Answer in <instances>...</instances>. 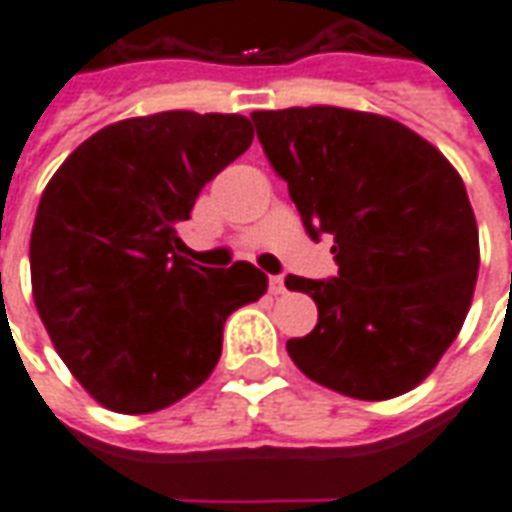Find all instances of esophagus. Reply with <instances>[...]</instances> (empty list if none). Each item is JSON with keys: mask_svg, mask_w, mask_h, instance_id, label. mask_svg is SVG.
<instances>
[{"mask_svg": "<svg viewBox=\"0 0 512 512\" xmlns=\"http://www.w3.org/2000/svg\"><path fill=\"white\" fill-rule=\"evenodd\" d=\"M268 288H271V293H274V296H279V293H285V279H282V277H271V279H268Z\"/></svg>", "mask_w": 512, "mask_h": 512, "instance_id": "34e87169", "label": "esophagus"}]
</instances>
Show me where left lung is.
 Returning a JSON list of instances; mask_svg holds the SVG:
<instances>
[{
    "label": "left lung",
    "mask_w": 512,
    "mask_h": 512,
    "mask_svg": "<svg viewBox=\"0 0 512 512\" xmlns=\"http://www.w3.org/2000/svg\"><path fill=\"white\" fill-rule=\"evenodd\" d=\"M268 164L312 238L334 235V279L290 274L318 304L288 354L315 384L389 400L422 384L472 307L480 238L458 169L392 117L343 106L252 112Z\"/></svg>",
    "instance_id": "obj_1"
}]
</instances>
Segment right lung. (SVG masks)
Segmentation results:
<instances>
[{"label":"right lung","mask_w":512,"mask_h":512,"mask_svg":"<svg viewBox=\"0 0 512 512\" xmlns=\"http://www.w3.org/2000/svg\"><path fill=\"white\" fill-rule=\"evenodd\" d=\"M244 115L158 112L84 139L40 197L32 299L87 395L117 414L178 403L211 376L227 315L257 301L252 263L202 268L178 224L202 186L252 145Z\"/></svg>","instance_id":"add662e5"}]
</instances>
